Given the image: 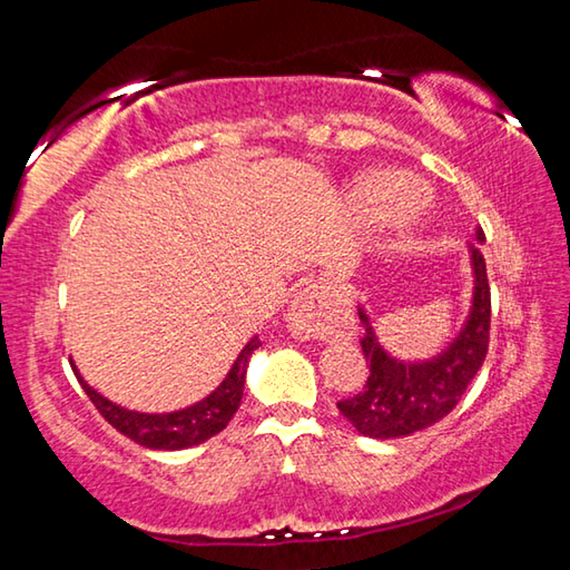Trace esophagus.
I'll list each match as a JSON object with an SVG mask.
<instances>
[{
	"mask_svg": "<svg viewBox=\"0 0 570 570\" xmlns=\"http://www.w3.org/2000/svg\"><path fill=\"white\" fill-rule=\"evenodd\" d=\"M286 324L298 340H340L354 330L350 312L320 286H308L294 296Z\"/></svg>",
	"mask_w": 570,
	"mask_h": 570,
	"instance_id": "34e87169",
	"label": "esophagus"
}]
</instances>
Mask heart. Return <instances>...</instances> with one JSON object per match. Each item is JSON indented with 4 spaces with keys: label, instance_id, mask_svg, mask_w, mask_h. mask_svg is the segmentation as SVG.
Listing matches in <instances>:
<instances>
[{
    "label": "heart",
    "instance_id": "heart-1",
    "mask_svg": "<svg viewBox=\"0 0 570 570\" xmlns=\"http://www.w3.org/2000/svg\"><path fill=\"white\" fill-rule=\"evenodd\" d=\"M360 200H362V210L374 220H384L394 214L404 216L414 214V186L402 176H394V173H384V176H374L366 178L360 186Z\"/></svg>",
    "mask_w": 570,
    "mask_h": 570
}]
</instances>
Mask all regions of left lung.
<instances>
[{
    "mask_svg": "<svg viewBox=\"0 0 570 570\" xmlns=\"http://www.w3.org/2000/svg\"><path fill=\"white\" fill-rule=\"evenodd\" d=\"M475 238L482 244L485 234L478 228ZM470 266L475 274V286H472L468 322L448 350L428 362H402L384 352L370 316L360 306V320L364 324L360 344L370 362V377L360 394L336 402L360 435L374 440L407 438L428 430L430 424L455 410L468 384L485 362L490 342V286L485 258L478 244H470Z\"/></svg>",
    "mask_w": 570,
    "mask_h": 570,
    "instance_id": "obj_1",
    "label": "left lung"
}]
</instances>
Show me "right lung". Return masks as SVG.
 Here are the masks:
<instances>
[{"instance_id":"right-lung-1","label":"right lung","mask_w":570,"mask_h":570,"mask_svg":"<svg viewBox=\"0 0 570 570\" xmlns=\"http://www.w3.org/2000/svg\"><path fill=\"white\" fill-rule=\"evenodd\" d=\"M258 346H262V342H258V336H254V340H250L236 356V362L226 374V380L220 382L208 397L190 404L186 410L163 412V414L125 410L120 404L102 397L100 392H95L90 384L80 377V372H77L75 364H72V372L75 377L80 380L85 394L92 400L95 410H98L115 430L122 432L125 438H130L132 442H138V445L150 448V450H183V448L200 445V442L218 435V432L230 422V417H234L240 404V397H244L248 360Z\"/></svg>"}]
</instances>
